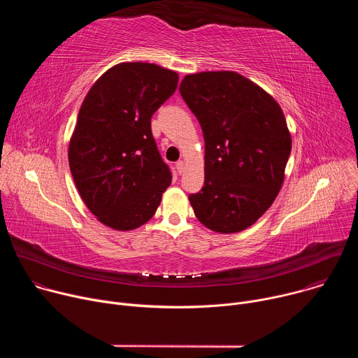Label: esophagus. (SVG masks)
Here are the masks:
<instances>
[{"label":"esophagus","instance_id":"obj_1","mask_svg":"<svg viewBox=\"0 0 358 358\" xmlns=\"http://www.w3.org/2000/svg\"><path fill=\"white\" fill-rule=\"evenodd\" d=\"M176 167H177V171H178L180 174H182V173H184V170H185V163H184L182 160H180V162H177Z\"/></svg>","mask_w":358,"mask_h":358}]
</instances>
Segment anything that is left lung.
Segmentation results:
<instances>
[{
	"label": "left lung",
	"mask_w": 358,
	"mask_h": 358,
	"mask_svg": "<svg viewBox=\"0 0 358 358\" xmlns=\"http://www.w3.org/2000/svg\"><path fill=\"white\" fill-rule=\"evenodd\" d=\"M180 93L206 141L203 187L188 196L194 214L214 232H241L268 211L285 180L292 137L282 108L231 71L187 75Z\"/></svg>",
	"instance_id": "1"
}]
</instances>
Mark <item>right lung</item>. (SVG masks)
Here are the masks:
<instances>
[{"mask_svg": "<svg viewBox=\"0 0 358 358\" xmlns=\"http://www.w3.org/2000/svg\"><path fill=\"white\" fill-rule=\"evenodd\" d=\"M177 83L171 69L122 62L101 75L82 101L69 167L89 211L112 229L133 231L150 221L171 184L150 120Z\"/></svg>", "mask_w": 358, "mask_h": 358, "instance_id": "add662e5", "label": "right lung"}]
</instances>
